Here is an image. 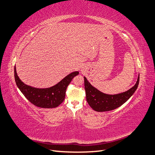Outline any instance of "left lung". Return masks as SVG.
<instances>
[{
    "label": "left lung",
    "instance_id": "1",
    "mask_svg": "<svg viewBox=\"0 0 155 155\" xmlns=\"http://www.w3.org/2000/svg\"><path fill=\"white\" fill-rule=\"evenodd\" d=\"M139 76L135 85L128 91L117 95H107L99 91L89 83L84 77L85 90L86 99L91 107L98 112L109 111L119 107L131 97L138 87Z\"/></svg>",
    "mask_w": 155,
    "mask_h": 155
}]
</instances>
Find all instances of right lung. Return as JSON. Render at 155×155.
<instances>
[{
  "label": "right lung",
  "mask_w": 155,
  "mask_h": 155,
  "mask_svg": "<svg viewBox=\"0 0 155 155\" xmlns=\"http://www.w3.org/2000/svg\"><path fill=\"white\" fill-rule=\"evenodd\" d=\"M79 74L78 71L68 75L54 86L39 89L25 84L20 80L15 67V78L17 86L28 100L34 105L42 108H54L60 105L65 99L66 91L73 78Z\"/></svg>",
  "instance_id": "add662e5"
}]
</instances>
